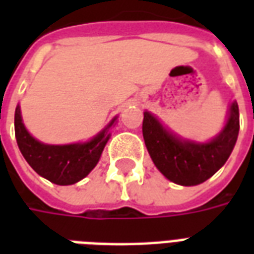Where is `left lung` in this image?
I'll use <instances>...</instances> for the list:
<instances>
[{"mask_svg":"<svg viewBox=\"0 0 254 254\" xmlns=\"http://www.w3.org/2000/svg\"><path fill=\"white\" fill-rule=\"evenodd\" d=\"M238 132L240 111L237 102L230 106L223 130L208 143L177 137L151 113H144L143 137L151 159L167 180L184 187L198 185L211 178L229 159Z\"/></svg>","mask_w":254,"mask_h":254,"instance_id":"1","label":"left lung"}]
</instances>
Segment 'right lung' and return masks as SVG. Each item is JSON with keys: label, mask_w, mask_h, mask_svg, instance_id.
Wrapping results in <instances>:
<instances>
[{"label": "right lung", "mask_w": 254, "mask_h": 254, "mask_svg": "<svg viewBox=\"0 0 254 254\" xmlns=\"http://www.w3.org/2000/svg\"><path fill=\"white\" fill-rule=\"evenodd\" d=\"M116 120L114 117L102 132L87 143L50 145L38 141L28 133L21 120L20 106H17L14 111V134L20 152L39 176L57 185H72L88 176L99 162L110 138L109 129Z\"/></svg>", "instance_id": "right-lung-1"}]
</instances>
